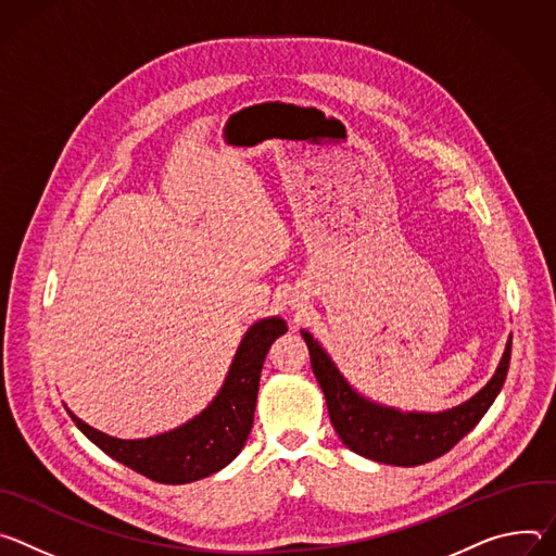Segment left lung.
I'll use <instances>...</instances> for the list:
<instances>
[{
    "label": "left lung",
    "mask_w": 556,
    "mask_h": 556,
    "mask_svg": "<svg viewBox=\"0 0 556 556\" xmlns=\"http://www.w3.org/2000/svg\"><path fill=\"white\" fill-rule=\"evenodd\" d=\"M312 357L314 376L325 393L336 433L353 453L391 466H419L446 455L464 435L479 424L500 395L510 364L513 338L500 359L495 376L470 400L440 413L400 410L364 397L353 389L323 344L300 329Z\"/></svg>",
    "instance_id": "obj_1"
}]
</instances>
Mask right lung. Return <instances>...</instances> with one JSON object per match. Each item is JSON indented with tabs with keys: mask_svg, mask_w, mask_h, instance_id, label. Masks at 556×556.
Masks as SVG:
<instances>
[{
	"mask_svg": "<svg viewBox=\"0 0 556 556\" xmlns=\"http://www.w3.org/2000/svg\"><path fill=\"white\" fill-rule=\"evenodd\" d=\"M287 333L280 316L254 323L242 336L220 391L192 419L143 440L101 433L71 408L81 433L118 464L159 483H190L223 470L242 451L254 424L258 382L269 346Z\"/></svg>",
	"mask_w": 556,
	"mask_h": 556,
	"instance_id": "right-lung-1",
	"label": "right lung"
}]
</instances>
